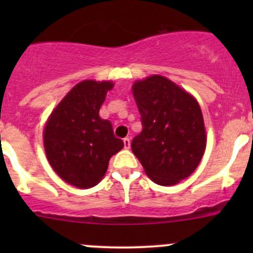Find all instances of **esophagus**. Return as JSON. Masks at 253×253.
Masks as SVG:
<instances>
[{
	"label": "esophagus",
	"mask_w": 253,
	"mask_h": 253,
	"mask_svg": "<svg viewBox=\"0 0 253 253\" xmlns=\"http://www.w3.org/2000/svg\"><path fill=\"white\" fill-rule=\"evenodd\" d=\"M124 145L126 149H129V147H131V139L128 138V137H126V138H124Z\"/></svg>",
	"instance_id": "obj_1"
}]
</instances>
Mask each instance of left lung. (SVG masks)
<instances>
[{
	"instance_id": "8db88e82",
	"label": "left lung",
	"mask_w": 253,
	"mask_h": 253,
	"mask_svg": "<svg viewBox=\"0 0 253 253\" xmlns=\"http://www.w3.org/2000/svg\"><path fill=\"white\" fill-rule=\"evenodd\" d=\"M143 129L132 152L153 182L172 186L188 177L206 150V128L197 100L163 76L132 86Z\"/></svg>"
}]
</instances>
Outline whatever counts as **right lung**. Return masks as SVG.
Masks as SVG:
<instances>
[{"instance_id":"add662e5","label":"right lung","mask_w":253,"mask_h":253,"mask_svg":"<svg viewBox=\"0 0 253 253\" xmlns=\"http://www.w3.org/2000/svg\"><path fill=\"white\" fill-rule=\"evenodd\" d=\"M112 82L83 81L51 112L44 129L45 153L55 172L70 185L90 188L108 170L112 155L124 148L109 120L99 110Z\"/></svg>"}]
</instances>
